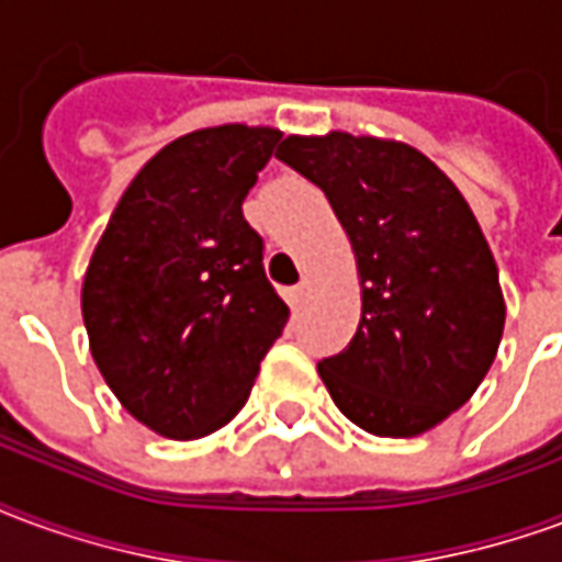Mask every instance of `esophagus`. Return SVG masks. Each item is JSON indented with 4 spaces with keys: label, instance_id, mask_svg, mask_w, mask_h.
<instances>
[{
    "label": "esophagus",
    "instance_id": "esophagus-1",
    "mask_svg": "<svg viewBox=\"0 0 562 562\" xmlns=\"http://www.w3.org/2000/svg\"><path fill=\"white\" fill-rule=\"evenodd\" d=\"M310 294H313V280H310V277H304V280L294 285V301H301V304H304Z\"/></svg>",
    "mask_w": 562,
    "mask_h": 562
}]
</instances>
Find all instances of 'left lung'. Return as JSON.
<instances>
[{"label":"left lung","instance_id":"1","mask_svg":"<svg viewBox=\"0 0 562 562\" xmlns=\"http://www.w3.org/2000/svg\"><path fill=\"white\" fill-rule=\"evenodd\" d=\"M277 159L328 195L358 265V330L318 361L330 401L373 436L434 430L482 385L506 325L499 270L467 198L403 140L289 135Z\"/></svg>","mask_w":562,"mask_h":562}]
</instances>
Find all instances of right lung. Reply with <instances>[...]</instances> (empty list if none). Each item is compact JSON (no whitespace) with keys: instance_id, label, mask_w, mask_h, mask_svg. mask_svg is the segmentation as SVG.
<instances>
[{"instance_id":"right-lung-1","label":"right lung","mask_w":562,"mask_h":562,"mask_svg":"<svg viewBox=\"0 0 562 562\" xmlns=\"http://www.w3.org/2000/svg\"><path fill=\"white\" fill-rule=\"evenodd\" d=\"M280 138L228 123L171 140L135 173L92 249L80 289L92 361L153 434L225 427L289 322L244 220Z\"/></svg>"}]
</instances>
